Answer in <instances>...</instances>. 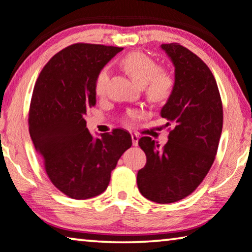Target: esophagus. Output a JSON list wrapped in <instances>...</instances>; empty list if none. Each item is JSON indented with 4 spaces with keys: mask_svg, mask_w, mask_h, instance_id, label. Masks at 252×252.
I'll list each match as a JSON object with an SVG mask.
<instances>
[{
    "mask_svg": "<svg viewBox=\"0 0 252 252\" xmlns=\"http://www.w3.org/2000/svg\"><path fill=\"white\" fill-rule=\"evenodd\" d=\"M131 139H132L133 146H137L138 140H139V136H138L137 133H132V134H131Z\"/></svg>",
    "mask_w": 252,
    "mask_h": 252,
    "instance_id": "1",
    "label": "esophagus"
}]
</instances>
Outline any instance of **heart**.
<instances>
[{"label": "heart", "instance_id": "b5f03b06", "mask_svg": "<svg viewBox=\"0 0 252 252\" xmlns=\"http://www.w3.org/2000/svg\"><path fill=\"white\" fill-rule=\"evenodd\" d=\"M121 66L138 84L144 86L150 100L164 102L172 94L175 80L171 74L160 68L154 59L143 52H130L121 59ZM109 77L108 67H101L94 76V91L97 95H102L106 91ZM141 116L138 109H131L126 114V123H133Z\"/></svg>", "mask_w": 252, "mask_h": 252}]
</instances>
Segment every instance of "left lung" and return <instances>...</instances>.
<instances>
[{"label": "left lung", "mask_w": 252, "mask_h": 252, "mask_svg": "<svg viewBox=\"0 0 252 252\" xmlns=\"http://www.w3.org/2000/svg\"><path fill=\"white\" fill-rule=\"evenodd\" d=\"M161 48L175 66V89L161 109L173 127L162 148L151 137L138 141L147 161L137 185L147 200L165 204L192 194L210 170L222 130V104L203 60L179 43Z\"/></svg>", "instance_id": "8db88e82"}]
</instances>
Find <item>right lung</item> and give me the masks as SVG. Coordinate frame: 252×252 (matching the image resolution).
<instances>
[{
	"instance_id": "obj_1",
	"label": "right lung",
	"mask_w": 252,
	"mask_h": 252,
	"mask_svg": "<svg viewBox=\"0 0 252 252\" xmlns=\"http://www.w3.org/2000/svg\"><path fill=\"white\" fill-rule=\"evenodd\" d=\"M122 49L69 45L49 60L34 86L31 138L49 179L70 198L86 200L104 192L112 170L132 145L130 133L122 129L94 138L84 119L95 105V74Z\"/></svg>"
}]
</instances>
